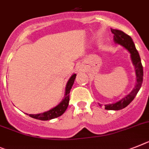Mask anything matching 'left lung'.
Returning <instances> with one entry per match:
<instances>
[{
  "label": "left lung",
  "mask_w": 149,
  "mask_h": 149,
  "mask_svg": "<svg viewBox=\"0 0 149 149\" xmlns=\"http://www.w3.org/2000/svg\"><path fill=\"white\" fill-rule=\"evenodd\" d=\"M111 29V32L114 35L113 36L114 42L117 44H120V45L123 46L131 54V59H132V63L134 65L136 75V87H135V88H133V90L130 93L127 95V96H125L124 98H122L119 102L105 105L106 110L118 111V110L123 109V108L127 107L129 104H130V102L134 99L138 92L140 89L142 84V81H143V67H142L139 54L138 51L135 47L134 42H132L130 36L127 35L120 30L113 29ZM99 106H102V104H99Z\"/></svg>",
  "instance_id": "obj_1"
}]
</instances>
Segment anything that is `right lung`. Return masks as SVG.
<instances>
[{
	"instance_id": "1",
	"label": "right lung",
	"mask_w": 149,
	"mask_h": 149,
	"mask_svg": "<svg viewBox=\"0 0 149 149\" xmlns=\"http://www.w3.org/2000/svg\"><path fill=\"white\" fill-rule=\"evenodd\" d=\"M77 77V74H73L72 77L70 78L68 82H67V86H66V92H65V96L63 101L52 109L49 110L48 111L44 112L42 113H38V114H29V116L35 119H38L40 120H49L51 119H54L56 117H58L63 114L67 110V107L69 105V101H70V89L72 88V86L73 85L75 79Z\"/></svg>"
}]
</instances>
